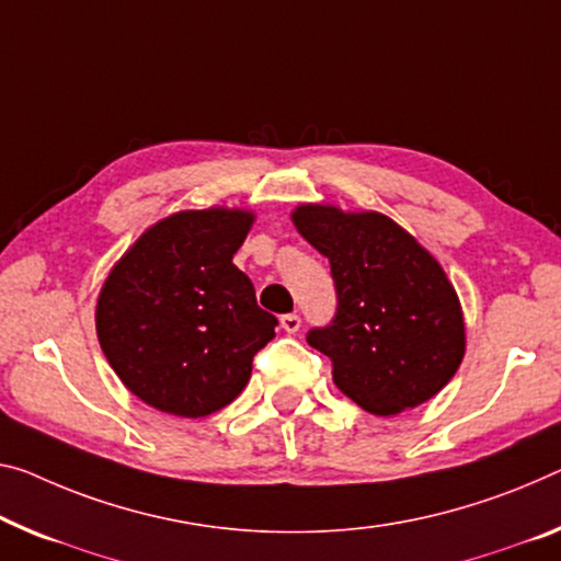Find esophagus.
<instances>
[{
	"label": "esophagus",
	"instance_id": "1",
	"mask_svg": "<svg viewBox=\"0 0 561 561\" xmlns=\"http://www.w3.org/2000/svg\"><path fill=\"white\" fill-rule=\"evenodd\" d=\"M300 316L298 313H286V316H280V329L286 331V333H298L300 331Z\"/></svg>",
	"mask_w": 561,
	"mask_h": 561
}]
</instances>
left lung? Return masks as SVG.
<instances>
[{"label": "left lung", "mask_w": 561, "mask_h": 561, "mask_svg": "<svg viewBox=\"0 0 561 561\" xmlns=\"http://www.w3.org/2000/svg\"><path fill=\"white\" fill-rule=\"evenodd\" d=\"M293 222L331 263L335 313L306 341L331 358L335 386L376 416L442 391L463 358L461 306L442 265L386 215L300 205Z\"/></svg>", "instance_id": "left-lung-1"}]
</instances>
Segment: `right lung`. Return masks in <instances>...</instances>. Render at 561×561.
Returning a JSON list of instances; mask_svg holds the SVG:
<instances>
[{"label":"right lung","instance_id":"right-lung-1","mask_svg":"<svg viewBox=\"0 0 561 561\" xmlns=\"http://www.w3.org/2000/svg\"><path fill=\"white\" fill-rule=\"evenodd\" d=\"M243 210H187L152 226L112 268L98 339L137 399L175 416H208L245 389L278 318L232 255L251 230Z\"/></svg>","mask_w":561,"mask_h":561}]
</instances>
